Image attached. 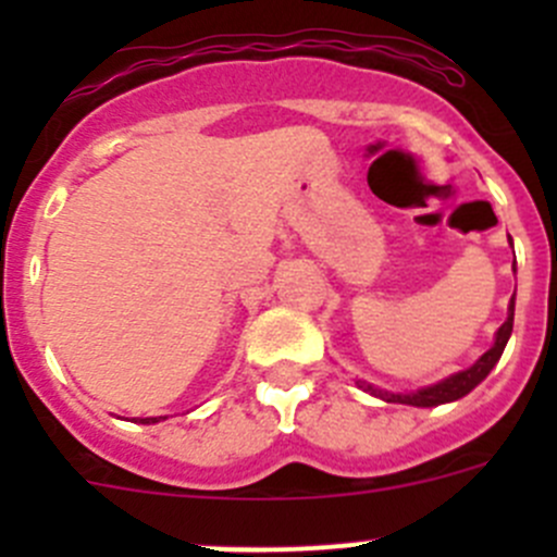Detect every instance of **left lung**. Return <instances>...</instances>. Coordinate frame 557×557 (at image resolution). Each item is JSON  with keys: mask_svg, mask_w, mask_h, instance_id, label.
Masks as SVG:
<instances>
[{"mask_svg": "<svg viewBox=\"0 0 557 557\" xmlns=\"http://www.w3.org/2000/svg\"><path fill=\"white\" fill-rule=\"evenodd\" d=\"M512 323H515V296L509 299L507 320H504L502 329L496 331V339H493L491 350L482 352V356L476 358V361L471 363L469 369H463V372H455V374H450V377L440 380V383H434V385L418 387V391H409V393L385 391V387L367 383V380H356V385L361 387V391L372 393V396L383 398V401H387V404H409V407H440V404L458 401V398H463L466 393L474 391V387L480 385L482 380L487 377V374H491V369L496 367L498 358H502V352H504V347H507L509 336H512Z\"/></svg>", "mask_w": 557, "mask_h": 557, "instance_id": "1", "label": "left lung"}]
</instances>
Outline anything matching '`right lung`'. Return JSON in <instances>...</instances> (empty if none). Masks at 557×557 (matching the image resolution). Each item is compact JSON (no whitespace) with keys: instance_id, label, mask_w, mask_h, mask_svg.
Segmentation results:
<instances>
[{"instance_id":"1","label":"right lung","mask_w":557,"mask_h":557,"mask_svg":"<svg viewBox=\"0 0 557 557\" xmlns=\"http://www.w3.org/2000/svg\"><path fill=\"white\" fill-rule=\"evenodd\" d=\"M159 420H166V418H137V420H134V423H145V425H150V423H159Z\"/></svg>"}]
</instances>
